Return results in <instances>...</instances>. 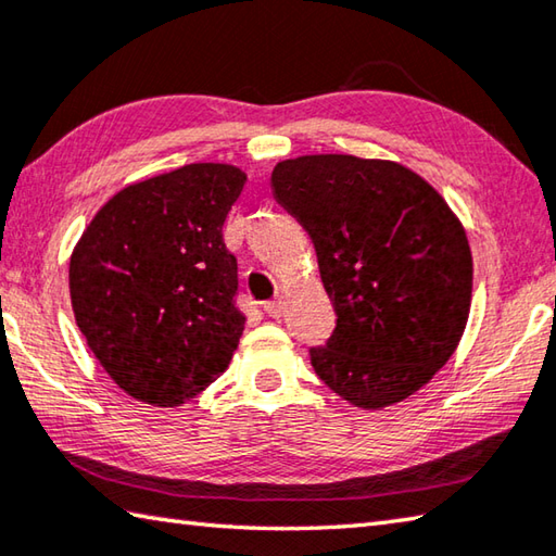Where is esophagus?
<instances>
[{
    "mask_svg": "<svg viewBox=\"0 0 556 556\" xmlns=\"http://www.w3.org/2000/svg\"><path fill=\"white\" fill-rule=\"evenodd\" d=\"M263 308H265V313H267V315H271V318H281V315H285V301H281V299L267 301Z\"/></svg>",
    "mask_w": 556,
    "mask_h": 556,
    "instance_id": "34e87169",
    "label": "esophagus"
}]
</instances>
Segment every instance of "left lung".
Here are the masks:
<instances>
[{
    "label": "left lung",
    "mask_w": 556,
    "mask_h": 556,
    "mask_svg": "<svg viewBox=\"0 0 556 556\" xmlns=\"http://www.w3.org/2000/svg\"><path fill=\"white\" fill-rule=\"evenodd\" d=\"M271 192L306 228L337 313L311 364L362 409L417 393L453 356L470 315L472 253L441 194L395 161H281Z\"/></svg>",
    "instance_id": "obj_1"
}]
</instances>
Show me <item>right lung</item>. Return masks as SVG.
I'll use <instances>...</instances> for the list:
<instances>
[{
	"mask_svg": "<svg viewBox=\"0 0 556 556\" xmlns=\"http://www.w3.org/2000/svg\"><path fill=\"white\" fill-rule=\"evenodd\" d=\"M245 185L228 163H190L127 185L70 260L76 325L139 402L178 407L219 378L243 334L224 222Z\"/></svg>",
	"mask_w": 556,
	"mask_h": 556,
	"instance_id": "right-lung-1",
	"label": "right lung"
}]
</instances>
